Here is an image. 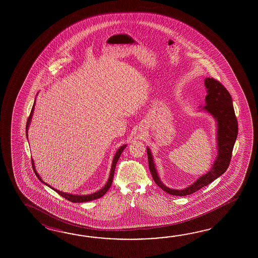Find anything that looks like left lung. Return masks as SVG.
<instances>
[{
	"label": "left lung",
	"instance_id": "obj_1",
	"mask_svg": "<svg viewBox=\"0 0 258 258\" xmlns=\"http://www.w3.org/2000/svg\"><path fill=\"white\" fill-rule=\"evenodd\" d=\"M205 87L207 88V96L205 106L200 110L212 116L217 122V157L211 169L191 185L183 189H172L166 186L159 179V173L154 163L153 155L150 148H147L148 157V167L154 181L158 186L171 196L184 197L197 192L202 187L208 185L222 175L230 165L232 149L238 135V122L232 105V99L224 86L215 80L214 78H206Z\"/></svg>",
	"mask_w": 258,
	"mask_h": 258
}]
</instances>
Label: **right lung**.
<instances>
[{
	"instance_id": "right-lung-1",
	"label": "right lung",
	"mask_w": 258,
	"mask_h": 258,
	"mask_svg": "<svg viewBox=\"0 0 258 258\" xmlns=\"http://www.w3.org/2000/svg\"><path fill=\"white\" fill-rule=\"evenodd\" d=\"M37 95H38V94H37ZM35 104H36V98H35V101H34L33 107H32V110H31V112H30V115L28 117V121H27L26 135H27V138H28V128H29V124H30V121H31L32 115H33ZM126 144H124V145H122L121 147L118 148V150L116 151L115 155H114L113 159H112V164H111V169H110V176H109V179H108V181L106 182V184H105L104 186L102 187V188H101L100 190H99V191L93 192V194H89V195H73V194L61 192V191H59V190L55 189L53 187L49 186V184H48L47 182H45V181L41 179V177H40L39 173L37 172V170L35 169V163H34L33 159H32V166H33L34 171H35V173H36V175L38 177V179H39V181H41V182L44 183V184H46L47 186H49V188H51L52 190H54L55 192H58V194H59L60 196H61L62 198H66V199L69 200V201H71L73 203L88 202V201H92V200H95V199H98V198H100L101 197H103L105 194L107 192V191L110 189V185H111V183H112V180H113V175H114V170H115L116 164H117L118 159H119L120 156H121V152L124 150V148H126Z\"/></svg>"
}]
</instances>
